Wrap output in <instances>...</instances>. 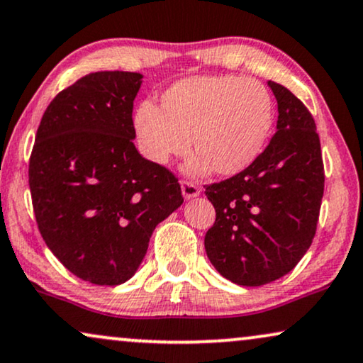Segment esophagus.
<instances>
[{
  "label": "esophagus",
  "instance_id": "obj_1",
  "mask_svg": "<svg viewBox=\"0 0 363 363\" xmlns=\"http://www.w3.org/2000/svg\"><path fill=\"white\" fill-rule=\"evenodd\" d=\"M181 189H182V196H184V199H192V197H197L201 194V187L189 181H182Z\"/></svg>",
  "mask_w": 363,
  "mask_h": 363
}]
</instances>
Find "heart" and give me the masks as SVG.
Wrapping results in <instances>:
<instances>
[{"instance_id":"obj_1","label":"heart","mask_w":363,"mask_h":363,"mask_svg":"<svg viewBox=\"0 0 363 363\" xmlns=\"http://www.w3.org/2000/svg\"><path fill=\"white\" fill-rule=\"evenodd\" d=\"M274 123V105L264 85L238 77H191L169 86L160 110L142 104L134 125L140 150L155 164H167L192 149L187 172L214 169L233 177L264 152ZM191 140H189V137Z\"/></svg>"}]
</instances>
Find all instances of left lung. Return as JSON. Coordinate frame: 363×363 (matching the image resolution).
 Returning a JSON list of instances; mask_svg holds the SVG:
<instances>
[{
	"instance_id": "obj_1",
	"label": "left lung",
	"mask_w": 363,
	"mask_h": 363,
	"mask_svg": "<svg viewBox=\"0 0 363 363\" xmlns=\"http://www.w3.org/2000/svg\"><path fill=\"white\" fill-rule=\"evenodd\" d=\"M277 132L245 172L206 186L216 221L204 247L219 274L261 286L290 273L313 241L323 197V160L313 117L286 86L269 80Z\"/></svg>"
}]
</instances>
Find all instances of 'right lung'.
<instances>
[{
    "label": "right lung",
    "mask_w": 363,
    "mask_h": 363,
    "mask_svg": "<svg viewBox=\"0 0 363 363\" xmlns=\"http://www.w3.org/2000/svg\"><path fill=\"white\" fill-rule=\"evenodd\" d=\"M142 79L97 72L60 91L30 157L41 236L68 272L94 284L117 286L134 277L155 226L184 203L174 174L134 145Z\"/></svg>",
    "instance_id": "add662e5"
}]
</instances>
